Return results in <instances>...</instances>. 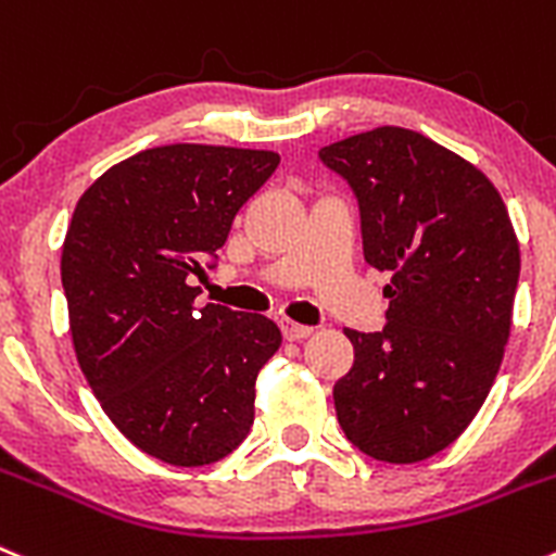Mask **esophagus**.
Returning a JSON list of instances; mask_svg holds the SVG:
<instances>
[{
	"label": "esophagus",
	"instance_id": "1",
	"mask_svg": "<svg viewBox=\"0 0 556 556\" xmlns=\"http://www.w3.org/2000/svg\"><path fill=\"white\" fill-rule=\"evenodd\" d=\"M279 329H282L285 340H307L309 334H313V326H302V324H293V320L282 318L279 320Z\"/></svg>",
	"mask_w": 556,
	"mask_h": 556
}]
</instances>
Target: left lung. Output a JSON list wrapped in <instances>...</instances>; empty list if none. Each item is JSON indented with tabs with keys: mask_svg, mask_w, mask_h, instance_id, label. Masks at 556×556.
<instances>
[{
	"mask_svg": "<svg viewBox=\"0 0 556 556\" xmlns=\"http://www.w3.org/2000/svg\"><path fill=\"white\" fill-rule=\"evenodd\" d=\"M359 202L365 261L392 274L381 331L349 329L334 383L342 430L383 464L442 453L480 412L510 337L521 271L510 216L485 175L433 139L372 128L318 150Z\"/></svg>",
	"mask_w": 556,
	"mask_h": 556,
	"instance_id": "8db88e82",
	"label": "left lung"
}]
</instances>
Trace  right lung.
<instances>
[{
    "label": "right lung",
    "instance_id": "1",
    "mask_svg": "<svg viewBox=\"0 0 556 556\" xmlns=\"http://www.w3.org/2000/svg\"><path fill=\"white\" fill-rule=\"evenodd\" d=\"M277 164L271 150L164 144L76 202L60 266L76 359L117 430L164 464H216L254 422V378L282 334L263 315L197 309L189 277L216 266Z\"/></svg>",
    "mask_w": 556,
    "mask_h": 556
}]
</instances>
